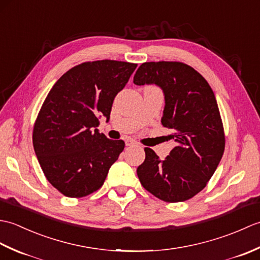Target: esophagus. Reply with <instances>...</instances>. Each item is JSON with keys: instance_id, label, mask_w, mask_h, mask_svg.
I'll return each mask as SVG.
<instances>
[{"instance_id": "1", "label": "esophagus", "mask_w": 260, "mask_h": 260, "mask_svg": "<svg viewBox=\"0 0 260 260\" xmlns=\"http://www.w3.org/2000/svg\"><path fill=\"white\" fill-rule=\"evenodd\" d=\"M135 144H136L135 141L131 140V139H127V140L125 141V145H126V146H133V145H135Z\"/></svg>"}]
</instances>
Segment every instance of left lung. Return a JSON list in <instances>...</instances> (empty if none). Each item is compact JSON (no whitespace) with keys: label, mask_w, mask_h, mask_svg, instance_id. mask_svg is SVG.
Segmentation results:
<instances>
[{"label":"left lung","mask_w":260,"mask_h":260,"mask_svg":"<svg viewBox=\"0 0 260 260\" xmlns=\"http://www.w3.org/2000/svg\"><path fill=\"white\" fill-rule=\"evenodd\" d=\"M133 81L161 88L165 101L161 121L172 129L169 136L176 142L163 161L145 147L137 176L165 202L189 200L204 189L224 151L223 126L211 87L197 70L176 61L142 63Z\"/></svg>","instance_id":"obj_1"}]
</instances>
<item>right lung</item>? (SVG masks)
<instances>
[{
    "mask_svg": "<svg viewBox=\"0 0 260 260\" xmlns=\"http://www.w3.org/2000/svg\"><path fill=\"white\" fill-rule=\"evenodd\" d=\"M136 63L116 60L84 62L62 75L43 103L33 128V147L47 180L63 196L81 198L104 184L125 147L96 127L109 120L116 95Z\"/></svg>",
    "mask_w": 260,
    "mask_h": 260,
    "instance_id": "1",
    "label": "right lung"
}]
</instances>
